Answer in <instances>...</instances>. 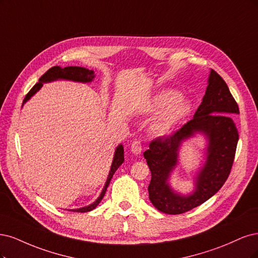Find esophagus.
I'll return each instance as SVG.
<instances>
[{
    "label": "esophagus",
    "instance_id": "esophagus-1",
    "mask_svg": "<svg viewBox=\"0 0 258 258\" xmlns=\"http://www.w3.org/2000/svg\"><path fill=\"white\" fill-rule=\"evenodd\" d=\"M131 151L135 155L139 154L141 152V143L140 140H134L131 145Z\"/></svg>",
    "mask_w": 258,
    "mask_h": 258
}]
</instances>
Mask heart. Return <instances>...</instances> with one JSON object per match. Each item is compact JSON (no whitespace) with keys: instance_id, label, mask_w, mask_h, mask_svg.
<instances>
[{"instance_id":"heart-1","label":"heart","mask_w":258,"mask_h":258,"mask_svg":"<svg viewBox=\"0 0 258 258\" xmlns=\"http://www.w3.org/2000/svg\"><path fill=\"white\" fill-rule=\"evenodd\" d=\"M148 110L161 112L153 121L151 131L155 136H165L186 117L190 105L185 98L179 97L176 91L163 90L152 98Z\"/></svg>"}]
</instances>
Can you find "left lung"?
Returning a JSON list of instances; mask_svg holds the SVG:
<instances>
[{
    "label": "left lung",
    "instance_id": "obj_1",
    "mask_svg": "<svg viewBox=\"0 0 258 258\" xmlns=\"http://www.w3.org/2000/svg\"><path fill=\"white\" fill-rule=\"evenodd\" d=\"M238 113L239 107L226 82L211 70L203 102L193 119L169 137L151 141L149 150L144 153L151 171L149 198L157 210L166 214H181L218 193L234 163L239 134L230 114ZM196 134H202L207 139L206 162L198 172L195 189L184 196L170 186L169 178L178 163L180 145Z\"/></svg>",
    "mask_w": 258,
    "mask_h": 258
}]
</instances>
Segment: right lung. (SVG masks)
<instances>
[{"label": "right lung", "mask_w": 258, "mask_h": 258, "mask_svg": "<svg viewBox=\"0 0 258 258\" xmlns=\"http://www.w3.org/2000/svg\"><path fill=\"white\" fill-rule=\"evenodd\" d=\"M94 77H95V75H94L93 71H90L85 68H79V66H68V68H64V69L60 68V66H53V68H51L50 70H48L43 75V76L38 79L37 84L30 90V92L26 95V97H24V99H23L22 106L26 104L29 99L37 92V91H39V89L43 87V85L46 84V82H51V81H55V80H70V81H76V82H82V84H86V82L92 81L94 79ZM123 162H124V149H123L122 145H119L114 151L109 174H108L107 180L105 182V185L96 201L89 206L79 208V209H71V211H73V212H89L91 210L95 209L96 206L102 202V199L106 193V189H107L108 185H109L114 172L117 171V169L120 167Z\"/></svg>", "instance_id": "add662e5"}]
</instances>
